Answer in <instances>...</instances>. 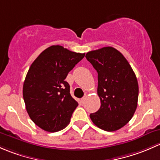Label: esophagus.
Segmentation results:
<instances>
[{"label":"esophagus","instance_id":"34e87169","mask_svg":"<svg viewBox=\"0 0 160 160\" xmlns=\"http://www.w3.org/2000/svg\"><path fill=\"white\" fill-rule=\"evenodd\" d=\"M85 98H86V95H85V96H84L83 98H82V99H81V101H82V102H85Z\"/></svg>","mask_w":160,"mask_h":160}]
</instances>
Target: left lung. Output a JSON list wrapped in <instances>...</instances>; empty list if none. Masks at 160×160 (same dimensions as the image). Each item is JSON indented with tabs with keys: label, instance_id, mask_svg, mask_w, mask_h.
Here are the masks:
<instances>
[{
	"label": "left lung",
	"instance_id": "1",
	"mask_svg": "<svg viewBox=\"0 0 160 160\" xmlns=\"http://www.w3.org/2000/svg\"><path fill=\"white\" fill-rule=\"evenodd\" d=\"M98 72L99 109L90 114L100 129L113 132L121 129L132 118L137 108L139 85L126 58L112 47L91 51L85 55Z\"/></svg>",
	"mask_w": 160,
	"mask_h": 160
}]
</instances>
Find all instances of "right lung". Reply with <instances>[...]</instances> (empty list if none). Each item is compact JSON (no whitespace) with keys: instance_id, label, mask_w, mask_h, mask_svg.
Returning <instances> with one entry per match:
<instances>
[{"instance_id":"add662e5","label":"right lung","mask_w":160,"mask_h":160,"mask_svg":"<svg viewBox=\"0 0 160 160\" xmlns=\"http://www.w3.org/2000/svg\"><path fill=\"white\" fill-rule=\"evenodd\" d=\"M84 57L85 53L52 45L31 64L23 85V97L31 119L44 131H60L70 122L78 103L65 79Z\"/></svg>"}]
</instances>
